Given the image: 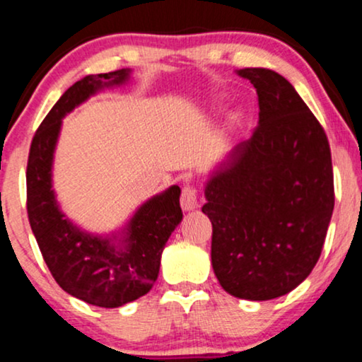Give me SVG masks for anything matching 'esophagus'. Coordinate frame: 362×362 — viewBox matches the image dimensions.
Masks as SVG:
<instances>
[{
  "mask_svg": "<svg viewBox=\"0 0 362 362\" xmlns=\"http://www.w3.org/2000/svg\"><path fill=\"white\" fill-rule=\"evenodd\" d=\"M181 208L185 211H194L198 208V194H196V188L191 185H186L181 193Z\"/></svg>",
  "mask_w": 362,
  "mask_h": 362,
  "instance_id": "34e87169",
  "label": "esophagus"
}]
</instances>
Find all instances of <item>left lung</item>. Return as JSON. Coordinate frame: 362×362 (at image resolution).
Returning <instances> with one entry per match:
<instances>
[{
  "mask_svg": "<svg viewBox=\"0 0 362 362\" xmlns=\"http://www.w3.org/2000/svg\"><path fill=\"white\" fill-rule=\"evenodd\" d=\"M258 93V127L208 173L211 265L230 296L272 300L298 287L317 263L334 209L331 149L287 78L242 69Z\"/></svg>",
  "mask_w": 362,
  "mask_h": 362,
  "instance_id": "left-lung-1",
  "label": "left lung"
}]
</instances>
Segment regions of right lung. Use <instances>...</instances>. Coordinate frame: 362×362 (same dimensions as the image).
I'll use <instances>...</instances> for the list:
<instances>
[{"label":"right lung","mask_w":362,"mask_h":362,"mask_svg":"<svg viewBox=\"0 0 362 362\" xmlns=\"http://www.w3.org/2000/svg\"><path fill=\"white\" fill-rule=\"evenodd\" d=\"M131 75V69L87 75L66 88L40 124L26 169L30 225L53 279L72 297L105 309L126 305L153 288L164 245L182 220L181 189L169 186L137 206L120 228L92 233L62 211L53 160L62 120L99 92L126 86Z\"/></svg>","instance_id":"1"}]
</instances>
